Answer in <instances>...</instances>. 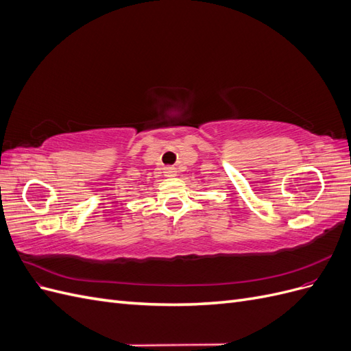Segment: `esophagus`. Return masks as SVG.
Wrapping results in <instances>:
<instances>
[{"instance_id":"obj_1","label":"esophagus","mask_w":351,"mask_h":351,"mask_svg":"<svg viewBox=\"0 0 351 351\" xmlns=\"http://www.w3.org/2000/svg\"><path fill=\"white\" fill-rule=\"evenodd\" d=\"M164 176L165 177H176L177 176V169L174 167H165L164 168Z\"/></svg>"}]
</instances>
